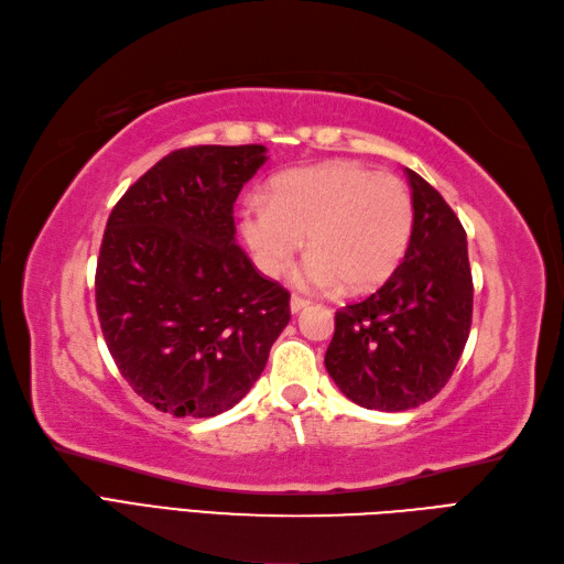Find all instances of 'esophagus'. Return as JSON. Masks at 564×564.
I'll use <instances>...</instances> for the list:
<instances>
[{"label":"esophagus","mask_w":564,"mask_h":564,"mask_svg":"<svg viewBox=\"0 0 564 564\" xmlns=\"http://www.w3.org/2000/svg\"><path fill=\"white\" fill-rule=\"evenodd\" d=\"M310 305V301L307 299H301V296H291V301H289V307H291V313H301V310H305Z\"/></svg>","instance_id":"obj_1"}]
</instances>
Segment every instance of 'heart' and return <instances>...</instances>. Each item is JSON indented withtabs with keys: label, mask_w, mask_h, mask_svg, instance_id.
Here are the masks:
<instances>
[{
	"label": "heart",
	"mask_w": 564,
	"mask_h": 564,
	"mask_svg": "<svg viewBox=\"0 0 564 564\" xmlns=\"http://www.w3.org/2000/svg\"><path fill=\"white\" fill-rule=\"evenodd\" d=\"M411 191L394 174L352 161L289 172L268 198H249L240 215L242 238L268 278L291 263L305 236L310 254L291 280L303 289L371 291L403 261L413 238Z\"/></svg>",
	"instance_id": "b5f03b06"
}]
</instances>
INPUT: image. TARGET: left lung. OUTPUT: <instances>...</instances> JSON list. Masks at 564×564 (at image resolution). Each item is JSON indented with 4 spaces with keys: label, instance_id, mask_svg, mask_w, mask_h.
I'll return each mask as SVG.
<instances>
[{
    "label": "left lung",
    "instance_id": "left-lung-1",
    "mask_svg": "<svg viewBox=\"0 0 564 564\" xmlns=\"http://www.w3.org/2000/svg\"><path fill=\"white\" fill-rule=\"evenodd\" d=\"M415 209L403 261L366 299L336 313L326 371L368 411L397 413L434 399L471 328L467 232L441 193L405 167Z\"/></svg>",
    "mask_w": 564,
    "mask_h": 564
}]
</instances>
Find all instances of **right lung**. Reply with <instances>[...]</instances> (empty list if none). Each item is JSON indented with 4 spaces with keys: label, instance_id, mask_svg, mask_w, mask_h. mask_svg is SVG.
I'll return each instance as SVG.
<instances>
[{
    "label": "right lung",
    "instance_id": "add662e5",
    "mask_svg": "<svg viewBox=\"0 0 564 564\" xmlns=\"http://www.w3.org/2000/svg\"><path fill=\"white\" fill-rule=\"evenodd\" d=\"M263 163L261 144L172 151L111 209L97 317L121 376L156 411H228L291 319L289 291L236 245L232 205Z\"/></svg>",
    "mask_w": 564,
    "mask_h": 564
}]
</instances>
